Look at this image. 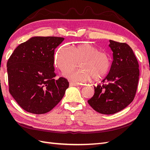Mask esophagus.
<instances>
[{
  "mask_svg": "<svg viewBox=\"0 0 150 150\" xmlns=\"http://www.w3.org/2000/svg\"><path fill=\"white\" fill-rule=\"evenodd\" d=\"M79 84H78V83H74V82H69V86H78Z\"/></svg>",
  "mask_w": 150,
  "mask_h": 150,
  "instance_id": "obj_1",
  "label": "esophagus"
}]
</instances>
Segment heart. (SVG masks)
I'll use <instances>...</instances> for the list:
<instances>
[{
	"mask_svg": "<svg viewBox=\"0 0 150 150\" xmlns=\"http://www.w3.org/2000/svg\"><path fill=\"white\" fill-rule=\"evenodd\" d=\"M56 64L59 69L67 71L81 62L80 70L64 72L66 78L76 82L84 83L92 78L98 81L106 76L110 69L111 61L109 54L99 51L98 48L89 43L71 47H62L56 54Z\"/></svg>",
	"mask_w": 150,
	"mask_h": 150,
	"instance_id": "1",
	"label": "heart"
}]
</instances>
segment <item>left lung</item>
Instances as JSON below:
<instances>
[{
  "label": "left lung",
  "instance_id": "8db88e82",
  "mask_svg": "<svg viewBox=\"0 0 150 150\" xmlns=\"http://www.w3.org/2000/svg\"><path fill=\"white\" fill-rule=\"evenodd\" d=\"M113 61L101 84L94 86V96L88 101L101 114L112 115L133 101L139 80V64L129 45L110 40Z\"/></svg>",
  "mask_w": 150,
  "mask_h": 150
}]
</instances>
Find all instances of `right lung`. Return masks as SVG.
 <instances>
[{"label": "right lung", "instance_id": "obj_1", "mask_svg": "<svg viewBox=\"0 0 150 150\" xmlns=\"http://www.w3.org/2000/svg\"><path fill=\"white\" fill-rule=\"evenodd\" d=\"M64 39L35 36L21 44L7 63L9 92L29 112L46 113L55 107L69 87L64 78L55 79L54 50Z\"/></svg>", "mask_w": 150, "mask_h": 150}]
</instances>
